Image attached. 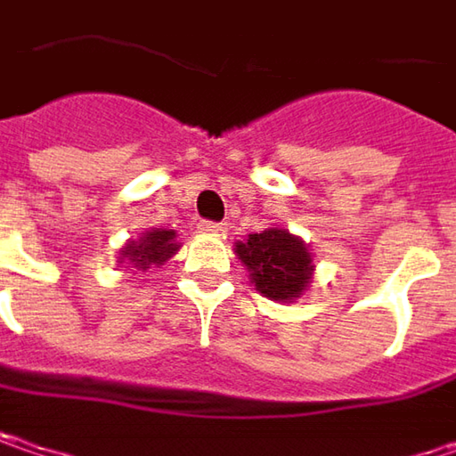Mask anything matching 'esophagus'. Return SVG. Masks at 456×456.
Here are the masks:
<instances>
[{"label": "esophagus", "instance_id": "34e87169", "mask_svg": "<svg viewBox=\"0 0 456 456\" xmlns=\"http://www.w3.org/2000/svg\"><path fill=\"white\" fill-rule=\"evenodd\" d=\"M199 232L203 234H211V237H224L227 234V224H222V222H199Z\"/></svg>", "mask_w": 456, "mask_h": 456}]
</instances>
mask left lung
Segmentation results:
<instances>
[{"label":"left lung","mask_w":456,"mask_h":456,"mask_svg":"<svg viewBox=\"0 0 456 456\" xmlns=\"http://www.w3.org/2000/svg\"><path fill=\"white\" fill-rule=\"evenodd\" d=\"M234 253L248 265L255 289L276 302L297 299L312 279V255L302 240L283 229H265L250 234L248 242H237Z\"/></svg>","instance_id":"left-lung-1"}]
</instances>
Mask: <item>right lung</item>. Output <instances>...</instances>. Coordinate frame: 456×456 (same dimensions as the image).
I'll return each instance as SVG.
<instances>
[{"mask_svg":"<svg viewBox=\"0 0 456 456\" xmlns=\"http://www.w3.org/2000/svg\"><path fill=\"white\" fill-rule=\"evenodd\" d=\"M177 248L180 245L175 242V232H170V229H151L139 242H128L121 253L134 265L149 268V265H162L167 257H173Z\"/></svg>","mask_w":456,"mask_h":456,"instance_id":"1","label":"right lung"}]
</instances>
